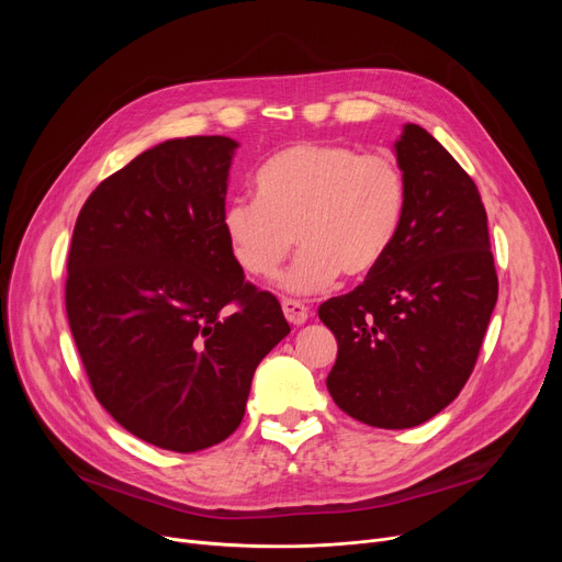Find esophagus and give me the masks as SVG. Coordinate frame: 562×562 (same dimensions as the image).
Segmentation results:
<instances>
[{
	"mask_svg": "<svg viewBox=\"0 0 562 562\" xmlns=\"http://www.w3.org/2000/svg\"><path fill=\"white\" fill-rule=\"evenodd\" d=\"M282 312H284L286 321L293 323V326H303V323L310 318V307L301 301H293V299H282Z\"/></svg>",
	"mask_w": 562,
	"mask_h": 562,
	"instance_id": "34e87169",
	"label": "esophagus"
}]
</instances>
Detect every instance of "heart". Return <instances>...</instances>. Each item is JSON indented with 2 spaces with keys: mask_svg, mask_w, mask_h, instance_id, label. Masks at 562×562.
I'll use <instances>...</instances> for the list:
<instances>
[{
  "mask_svg": "<svg viewBox=\"0 0 562 562\" xmlns=\"http://www.w3.org/2000/svg\"><path fill=\"white\" fill-rule=\"evenodd\" d=\"M255 189L257 198H234L223 210L229 252L248 276L269 280L299 239L303 250L282 278L293 293L326 291L341 273H373L407 210V177L392 155L339 143L282 147L257 168Z\"/></svg>",
  "mask_w": 562,
  "mask_h": 562,
  "instance_id": "obj_1",
  "label": "heart"
}]
</instances>
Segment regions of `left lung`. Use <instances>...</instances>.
Wrapping results in <instances>:
<instances>
[{
    "label": "left lung",
    "instance_id": "obj_1",
    "mask_svg": "<svg viewBox=\"0 0 562 562\" xmlns=\"http://www.w3.org/2000/svg\"><path fill=\"white\" fill-rule=\"evenodd\" d=\"M407 210L390 255L318 307L339 344L328 390L348 417L401 430L464 387L498 296L487 214L474 180L424 127L396 140Z\"/></svg>",
    "mask_w": 562,
    "mask_h": 562
}]
</instances>
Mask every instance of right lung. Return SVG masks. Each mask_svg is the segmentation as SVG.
I'll return each instance as SVG.
<instances>
[{"label":"right lung","instance_id":"add662e5","mask_svg":"<svg viewBox=\"0 0 562 562\" xmlns=\"http://www.w3.org/2000/svg\"><path fill=\"white\" fill-rule=\"evenodd\" d=\"M236 140L172 138L88 195L66 312L95 398L138 439L210 449L239 428L257 364L291 333L250 284L221 216Z\"/></svg>","mask_w":562,"mask_h":562}]
</instances>
